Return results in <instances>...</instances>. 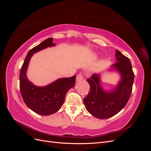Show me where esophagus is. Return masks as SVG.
Returning a JSON list of instances; mask_svg holds the SVG:
<instances>
[{"label": "esophagus", "instance_id": "1", "mask_svg": "<svg viewBox=\"0 0 151 151\" xmlns=\"http://www.w3.org/2000/svg\"><path fill=\"white\" fill-rule=\"evenodd\" d=\"M82 79H83V76H82V74H79L77 76V81H79Z\"/></svg>", "mask_w": 151, "mask_h": 151}]
</instances>
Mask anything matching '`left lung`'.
<instances>
[{
    "label": "left lung",
    "instance_id": "8db88e82",
    "mask_svg": "<svg viewBox=\"0 0 151 151\" xmlns=\"http://www.w3.org/2000/svg\"><path fill=\"white\" fill-rule=\"evenodd\" d=\"M116 62L109 70H116L120 80L115 88L105 91L101 85L99 74H94L87 79L90 86L88 96L84 99L85 107L91 115L99 119H106L115 115L125 106L130 97L134 74L130 59L116 50Z\"/></svg>",
    "mask_w": 151,
    "mask_h": 151
}]
</instances>
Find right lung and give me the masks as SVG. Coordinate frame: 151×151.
<instances>
[{"label": "right lung", "instance_id": "1", "mask_svg": "<svg viewBox=\"0 0 151 151\" xmlns=\"http://www.w3.org/2000/svg\"><path fill=\"white\" fill-rule=\"evenodd\" d=\"M53 38H49L30 50L21 68L19 88L25 104L32 111L43 116L56 113L65 101L67 91L74 87L76 76L58 79L45 86H37L30 82L26 76L27 69L34 53L48 47L55 46Z\"/></svg>", "mask_w": 151, "mask_h": 151}]
</instances>
